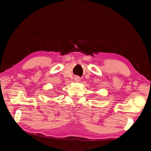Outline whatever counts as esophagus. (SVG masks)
Here are the masks:
<instances>
[{
    "label": "esophagus",
    "instance_id": "obj_1",
    "mask_svg": "<svg viewBox=\"0 0 151 151\" xmlns=\"http://www.w3.org/2000/svg\"><path fill=\"white\" fill-rule=\"evenodd\" d=\"M74 80H75L76 82H79L80 81V78L78 76H76V77L74 78Z\"/></svg>",
    "mask_w": 151,
    "mask_h": 151
}]
</instances>
